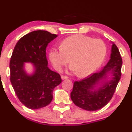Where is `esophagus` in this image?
I'll return each instance as SVG.
<instances>
[{"label":"esophagus","instance_id":"34e87169","mask_svg":"<svg viewBox=\"0 0 132 132\" xmlns=\"http://www.w3.org/2000/svg\"><path fill=\"white\" fill-rule=\"evenodd\" d=\"M61 79H63V80H64V79H68V76H66L62 75L61 76Z\"/></svg>","mask_w":132,"mask_h":132}]
</instances>
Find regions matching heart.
Listing matches in <instances>:
<instances>
[{"instance_id":"obj_1","label":"heart","mask_w":132,"mask_h":132,"mask_svg":"<svg viewBox=\"0 0 132 132\" xmlns=\"http://www.w3.org/2000/svg\"><path fill=\"white\" fill-rule=\"evenodd\" d=\"M106 53L104 42L81 34L71 36L64 39L61 48H52L49 58L57 70H61L70 60L69 69L77 71L80 77L95 72L103 63Z\"/></svg>"}]
</instances>
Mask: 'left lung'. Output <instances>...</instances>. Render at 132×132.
<instances>
[{"label": "left lung", "mask_w": 132, "mask_h": 132, "mask_svg": "<svg viewBox=\"0 0 132 132\" xmlns=\"http://www.w3.org/2000/svg\"><path fill=\"white\" fill-rule=\"evenodd\" d=\"M111 59L98 72L90 74L81 80L74 82L71 98L73 103L80 108L88 111H95L103 108L111 100L121 77L122 59L116 44L112 45ZM108 73L112 74V79L102 82L98 90L96 86L107 77Z\"/></svg>", "instance_id": "obj_1"}]
</instances>
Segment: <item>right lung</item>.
<instances>
[{
  "instance_id": "1",
  "label": "right lung",
  "mask_w": 132,
  "mask_h": 132,
  "mask_svg": "<svg viewBox=\"0 0 132 132\" xmlns=\"http://www.w3.org/2000/svg\"><path fill=\"white\" fill-rule=\"evenodd\" d=\"M57 36L47 31L31 32L21 38L13 51L10 81L17 97L29 109H38L50 104L53 89L61 82L60 74L48 68L46 57L47 45ZM26 62L35 66L32 75L23 69Z\"/></svg>"
}]
</instances>
